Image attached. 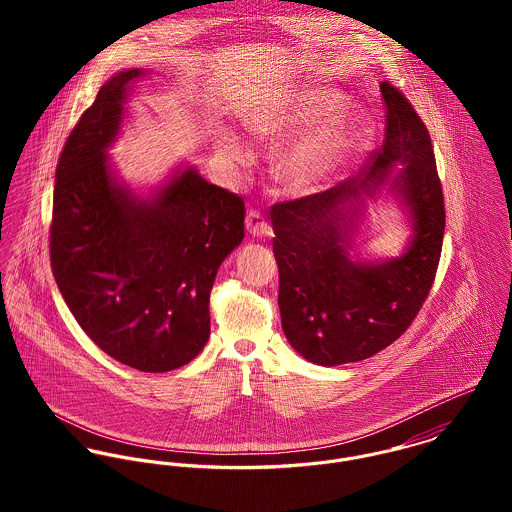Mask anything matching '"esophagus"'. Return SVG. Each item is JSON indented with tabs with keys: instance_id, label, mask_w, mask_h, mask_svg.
I'll return each mask as SVG.
<instances>
[{
	"instance_id": "34e87169",
	"label": "esophagus",
	"mask_w": 512,
	"mask_h": 512,
	"mask_svg": "<svg viewBox=\"0 0 512 512\" xmlns=\"http://www.w3.org/2000/svg\"><path fill=\"white\" fill-rule=\"evenodd\" d=\"M246 228L252 236H264L270 230L268 220L264 219V215L258 209H248L246 213Z\"/></svg>"
}]
</instances>
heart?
Returning a JSON list of instances; mask_svg holds the SVG:
<instances>
[{"mask_svg": "<svg viewBox=\"0 0 512 512\" xmlns=\"http://www.w3.org/2000/svg\"><path fill=\"white\" fill-rule=\"evenodd\" d=\"M347 108L343 94L327 88H305L252 110L246 124L258 138H276L295 128L337 120ZM370 138L365 118H353L329 128L295 147L284 161V177L299 193H313L335 183ZM220 155L246 159V149L234 134L224 132L217 142Z\"/></svg>", "mask_w": 512, "mask_h": 512, "instance_id": "heart-1", "label": "heart"}]
</instances>
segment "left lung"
<instances>
[{
    "instance_id": "obj_1",
    "label": "left lung",
    "mask_w": 512,
    "mask_h": 512,
    "mask_svg": "<svg viewBox=\"0 0 512 512\" xmlns=\"http://www.w3.org/2000/svg\"><path fill=\"white\" fill-rule=\"evenodd\" d=\"M380 94L386 134L361 175L270 211L282 327L293 349L315 365L365 361L400 339L438 272L445 205L430 132L404 92L382 82ZM392 162L405 163L393 186L413 215L411 246L390 263H351L346 252L360 191L385 180Z\"/></svg>"
}]
</instances>
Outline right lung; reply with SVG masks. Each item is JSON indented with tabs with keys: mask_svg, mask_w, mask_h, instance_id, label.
Returning a JSON list of instances; mask_svg holds the SVG:
<instances>
[{
	"mask_svg": "<svg viewBox=\"0 0 512 512\" xmlns=\"http://www.w3.org/2000/svg\"><path fill=\"white\" fill-rule=\"evenodd\" d=\"M112 76L82 112L55 173L49 252L82 331L142 372L191 363L211 333L209 297L222 260L244 238V201L193 167L142 201L110 175L128 84Z\"/></svg>",
	"mask_w": 512,
	"mask_h": 512,
	"instance_id": "add662e5",
	"label": "right lung"
}]
</instances>
